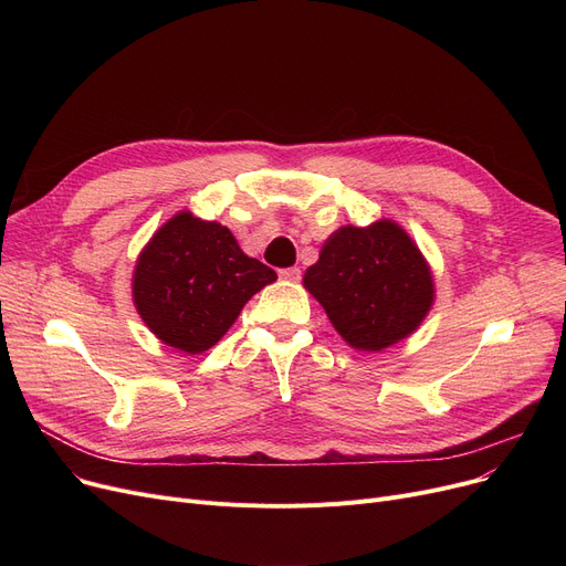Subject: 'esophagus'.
I'll list each match as a JSON object with an SVG mask.
<instances>
[{
	"label": "esophagus",
	"instance_id": "obj_1",
	"mask_svg": "<svg viewBox=\"0 0 566 566\" xmlns=\"http://www.w3.org/2000/svg\"><path fill=\"white\" fill-rule=\"evenodd\" d=\"M280 277L286 280V282H301L303 273H301V268H284V271L280 273Z\"/></svg>",
	"mask_w": 566,
	"mask_h": 566
}]
</instances>
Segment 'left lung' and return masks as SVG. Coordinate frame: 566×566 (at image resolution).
Returning a JSON list of instances; mask_svg holds the SVG:
<instances>
[{"instance_id":"1","label":"left lung","mask_w":566,"mask_h":566,"mask_svg":"<svg viewBox=\"0 0 566 566\" xmlns=\"http://www.w3.org/2000/svg\"><path fill=\"white\" fill-rule=\"evenodd\" d=\"M303 286L342 339L365 353L410 337L436 301L429 261L410 233L388 218L333 231L305 271Z\"/></svg>"}]
</instances>
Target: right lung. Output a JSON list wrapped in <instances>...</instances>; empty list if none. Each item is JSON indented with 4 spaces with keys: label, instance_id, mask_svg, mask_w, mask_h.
<instances>
[{
    "label": "right lung",
    "instance_id": "obj_1",
    "mask_svg": "<svg viewBox=\"0 0 566 566\" xmlns=\"http://www.w3.org/2000/svg\"><path fill=\"white\" fill-rule=\"evenodd\" d=\"M277 273L248 256L220 224L178 211L142 248L133 303L165 346L197 355L216 346L245 303Z\"/></svg>",
    "mask_w": 566,
    "mask_h": 566
}]
</instances>
